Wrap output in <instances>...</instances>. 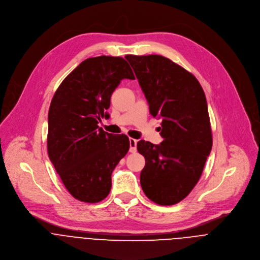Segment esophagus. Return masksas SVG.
Instances as JSON below:
<instances>
[{
  "label": "esophagus",
  "instance_id": "obj_1",
  "mask_svg": "<svg viewBox=\"0 0 260 260\" xmlns=\"http://www.w3.org/2000/svg\"><path fill=\"white\" fill-rule=\"evenodd\" d=\"M137 140L129 138V152L136 153L137 152Z\"/></svg>",
  "mask_w": 260,
  "mask_h": 260
}]
</instances>
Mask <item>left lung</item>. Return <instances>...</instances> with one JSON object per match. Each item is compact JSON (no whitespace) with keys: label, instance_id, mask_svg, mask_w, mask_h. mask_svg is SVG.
<instances>
[{"label":"left lung","instance_id":"1","mask_svg":"<svg viewBox=\"0 0 260 260\" xmlns=\"http://www.w3.org/2000/svg\"><path fill=\"white\" fill-rule=\"evenodd\" d=\"M125 58L139 80L150 113L162 120L160 145L144 140L137 145L146 159L141 185L152 202L172 206L193 189L212 150L206 95L191 73L165 56L127 54Z\"/></svg>","mask_w":260,"mask_h":260}]
</instances>
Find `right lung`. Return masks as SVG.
<instances>
[{
  "label": "right lung",
  "instance_id": "obj_1",
  "mask_svg": "<svg viewBox=\"0 0 260 260\" xmlns=\"http://www.w3.org/2000/svg\"><path fill=\"white\" fill-rule=\"evenodd\" d=\"M122 79L135 80L127 61L101 55L82 61L61 82L48 110L47 153L68 191L94 204L111 188V174L129 149L127 136L98 126Z\"/></svg>",
  "mask_w": 260,
  "mask_h": 260
}]
</instances>
